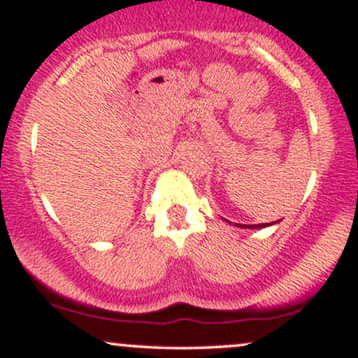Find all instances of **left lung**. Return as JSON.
<instances>
[{
    "instance_id": "obj_1",
    "label": "left lung",
    "mask_w": 358,
    "mask_h": 358,
    "mask_svg": "<svg viewBox=\"0 0 358 358\" xmlns=\"http://www.w3.org/2000/svg\"><path fill=\"white\" fill-rule=\"evenodd\" d=\"M229 222V220H227ZM274 224V222H273ZM236 225V227H239V229H262V227H268V225H271V224H254V225H245V224H234Z\"/></svg>"
}]
</instances>
